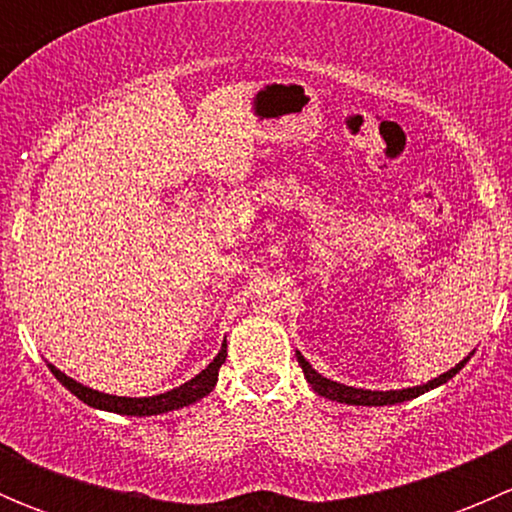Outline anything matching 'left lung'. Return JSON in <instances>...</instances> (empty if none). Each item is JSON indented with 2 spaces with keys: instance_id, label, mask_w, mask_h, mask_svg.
Masks as SVG:
<instances>
[{
  "instance_id": "1",
  "label": "left lung",
  "mask_w": 512,
  "mask_h": 512,
  "mask_svg": "<svg viewBox=\"0 0 512 512\" xmlns=\"http://www.w3.org/2000/svg\"><path fill=\"white\" fill-rule=\"evenodd\" d=\"M468 359H471V354H468L466 359L461 361V364H456V366H453V369H448L446 374H441V376H436V379H431V381H428V384L411 386V389H396V391H369V389H356V386L339 384V381H332V379H327V376L317 374V371L312 369V364H309V361L297 352V361H299V366H302L304 379L309 381V386H312V389L317 391L319 396H324V399L339 401V404H349V406H391V404H404V401L416 399V396H421V394H426V391L436 389V386L446 384L448 379H453V376H456L458 371H461L463 366H466Z\"/></svg>"
}]
</instances>
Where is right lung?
Wrapping results in <instances>:
<instances>
[{
    "label": "right lung",
    "mask_w": 512,
    "mask_h": 512,
    "mask_svg": "<svg viewBox=\"0 0 512 512\" xmlns=\"http://www.w3.org/2000/svg\"><path fill=\"white\" fill-rule=\"evenodd\" d=\"M225 356H227V344L223 342L218 356H215V359L210 361V364L205 366L198 376H193V379L185 381V384L175 386V389L165 391V394L143 396V399L103 394V391L89 389V386L74 381L71 376H66L64 371L56 369L54 364H49V369H51V374H54L56 379H59L61 384H64L66 389L76 396V399H81L84 404L94 406V409L111 411V414H121V416H158V414H168V411H175V409H183V406H190V404H195V401L203 399V396H208L210 391L215 389V384H218V371H220V366L225 364Z\"/></svg>",
    "instance_id": "right-lung-1"
}]
</instances>
